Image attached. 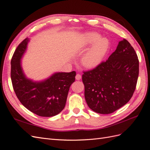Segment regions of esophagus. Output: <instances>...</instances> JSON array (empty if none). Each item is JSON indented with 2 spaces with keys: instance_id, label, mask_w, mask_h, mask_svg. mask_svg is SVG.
Returning <instances> with one entry per match:
<instances>
[{
  "instance_id": "34e87169",
  "label": "esophagus",
  "mask_w": 150,
  "mask_h": 150,
  "mask_svg": "<svg viewBox=\"0 0 150 150\" xmlns=\"http://www.w3.org/2000/svg\"><path fill=\"white\" fill-rule=\"evenodd\" d=\"M81 78H82V76H81V75H80V74H76V76H75L76 80H80L81 79Z\"/></svg>"
}]
</instances>
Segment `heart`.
<instances>
[{
    "instance_id": "1",
    "label": "heart",
    "mask_w": 150,
    "mask_h": 150,
    "mask_svg": "<svg viewBox=\"0 0 150 150\" xmlns=\"http://www.w3.org/2000/svg\"><path fill=\"white\" fill-rule=\"evenodd\" d=\"M100 34L96 32H88L82 37L85 46L93 44L81 58L83 67L92 69L99 66L103 62L110 49V42L107 38H100Z\"/></svg>"
}]
</instances>
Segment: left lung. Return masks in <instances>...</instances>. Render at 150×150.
I'll return each instance as SVG.
<instances>
[{
    "mask_svg": "<svg viewBox=\"0 0 150 150\" xmlns=\"http://www.w3.org/2000/svg\"><path fill=\"white\" fill-rule=\"evenodd\" d=\"M138 75V56L129 42L123 39L106 62L83 73L85 99L88 106L102 114L121 108L133 95Z\"/></svg>",
    "mask_w": 150,
    "mask_h": 150,
    "instance_id": "8db88e82",
    "label": "left lung"
}]
</instances>
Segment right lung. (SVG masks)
<instances>
[{
	"label": "right lung",
	"mask_w": 150,
	"mask_h": 150,
	"mask_svg": "<svg viewBox=\"0 0 150 150\" xmlns=\"http://www.w3.org/2000/svg\"><path fill=\"white\" fill-rule=\"evenodd\" d=\"M29 41V38H25L21 42L11 59V76L14 91L21 103L31 112L42 117L54 116L65 108L76 72H57L41 81L27 78L21 59Z\"/></svg>",
	"instance_id": "1"
}]
</instances>
